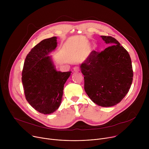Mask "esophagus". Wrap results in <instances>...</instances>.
<instances>
[{"instance_id": "esophagus-1", "label": "esophagus", "mask_w": 149, "mask_h": 149, "mask_svg": "<svg viewBox=\"0 0 149 149\" xmlns=\"http://www.w3.org/2000/svg\"><path fill=\"white\" fill-rule=\"evenodd\" d=\"M79 70H80V68L78 66H75L74 68V72H78V71H79Z\"/></svg>"}]
</instances>
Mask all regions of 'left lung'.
Returning <instances> with one entry per match:
<instances>
[{"label": "left lung", "instance_id": "1", "mask_svg": "<svg viewBox=\"0 0 149 149\" xmlns=\"http://www.w3.org/2000/svg\"><path fill=\"white\" fill-rule=\"evenodd\" d=\"M110 46L101 52L93 51L80 66L84 90L90 99L102 107L119 103L128 93L133 71L129 52L112 36H101Z\"/></svg>", "mask_w": 149, "mask_h": 149}]
</instances>
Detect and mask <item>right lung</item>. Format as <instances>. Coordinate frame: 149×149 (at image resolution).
<instances>
[{
	"label": "right lung",
	"mask_w": 149,
	"mask_h": 149,
	"mask_svg": "<svg viewBox=\"0 0 149 149\" xmlns=\"http://www.w3.org/2000/svg\"><path fill=\"white\" fill-rule=\"evenodd\" d=\"M56 46L55 36L40 42L27 55L22 73L27 101L44 114L52 113L59 108L63 86L71 73L56 71L51 56H47Z\"/></svg>",
	"instance_id": "obj_1"
}]
</instances>
